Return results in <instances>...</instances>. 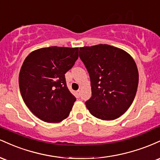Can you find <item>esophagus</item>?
I'll return each instance as SVG.
<instances>
[{
    "label": "esophagus",
    "mask_w": 160,
    "mask_h": 160,
    "mask_svg": "<svg viewBox=\"0 0 160 160\" xmlns=\"http://www.w3.org/2000/svg\"><path fill=\"white\" fill-rule=\"evenodd\" d=\"M76 94H77V95H78V97H80V90L77 91V92H76Z\"/></svg>",
    "instance_id": "34e87169"
}]
</instances>
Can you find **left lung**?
<instances>
[{
	"mask_svg": "<svg viewBox=\"0 0 160 160\" xmlns=\"http://www.w3.org/2000/svg\"><path fill=\"white\" fill-rule=\"evenodd\" d=\"M79 56L90 78L92 97L85 102L87 109L102 120L120 117L133 102L138 85L132 57L107 44L80 47Z\"/></svg>",
	"mask_w": 160,
	"mask_h": 160,
	"instance_id": "obj_1",
	"label": "left lung"
}]
</instances>
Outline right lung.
<instances>
[{
	"label": "right lung",
	"instance_id": "1",
	"mask_svg": "<svg viewBox=\"0 0 160 160\" xmlns=\"http://www.w3.org/2000/svg\"><path fill=\"white\" fill-rule=\"evenodd\" d=\"M79 48L50 47L33 51L19 72L24 102L47 122H61L68 117L76 98L66 84L65 74L78 58Z\"/></svg>",
	"mask_w": 160,
	"mask_h": 160
}]
</instances>
